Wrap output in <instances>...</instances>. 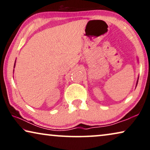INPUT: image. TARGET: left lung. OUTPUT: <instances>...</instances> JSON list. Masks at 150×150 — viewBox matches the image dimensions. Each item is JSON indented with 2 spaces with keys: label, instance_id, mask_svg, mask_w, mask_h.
I'll use <instances>...</instances> for the list:
<instances>
[{
  "label": "left lung",
  "instance_id": "1",
  "mask_svg": "<svg viewBox=\"0 0 150 150\" xmlns=\"http://www.w3.org/2000/svg\"><path fill=\"white\" fill-rule=\"evenodd\" d=\"M137 83H138V81H137Z\"/></svg>",
  "mask_w": 150,
  "mask_h": 150
}]
</instances>
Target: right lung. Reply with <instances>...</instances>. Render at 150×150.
<instances>
[{"label": "right lung", "mask_w": 150, "mask_h": 150, "mask_svg": "<svg viewBox=\"0 0 150 150\" xmlns=\"http://www.w3.org/2000/svg\"><path fill=\"white\" fill-rule=\"evenodd\" d=\"M14 67H15V64H14Z\"/></svg>", "instance_id": "add662e5"}]
</instances>
